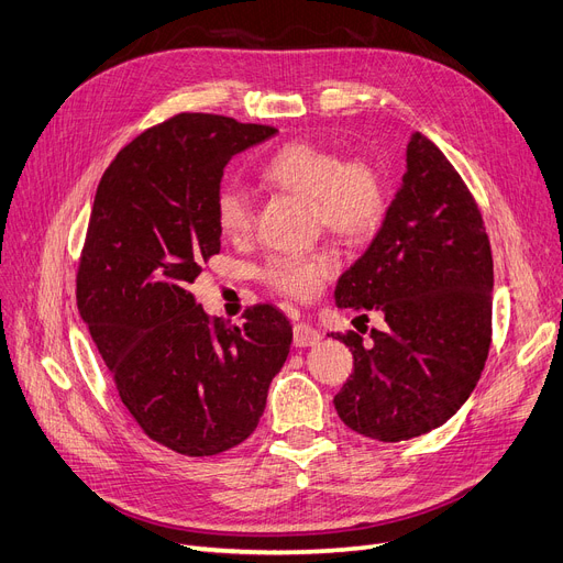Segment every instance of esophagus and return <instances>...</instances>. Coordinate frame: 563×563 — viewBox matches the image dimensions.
Wrapping results in <instances>:
<instances>
[{
    "label": "esophagus",
    "mask_w": 563,
    "mask_h": 563,
    "mask_svg": "<svg viewBox=\"0 0 563 563\" xmlns=\"http://www.w3.org/2000/svg\"><path fill=\"white\" fill-rule=\"evenodd\" d=\"M321 340V332L317 328H311L309 323H296L294 325V344L296 346H313L319 344Z\"/></svg>",
    "instance_id": "1"
}]
</instances>
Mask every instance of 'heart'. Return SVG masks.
Returning a JSON list of instances; mask_svg holds the SVG:
<instances>
[{"label": "heart", "mask_w": 563, "mask_h": 563, "mask_svg": "<svg viewBox=\"0 0 563 563\" xmlns=\"http://www.w3.org/2000/svg\"><path fill=\"white\" fill-rule=\"evenodd\" d=\"M269 189L309 198L313 217L344 240L369 238L386 217L388 187L380 168L365 156H349L309 141H294L269 154L258 168ZM214 221L223 238L242 242L254 233V198L240 185H223L214 196ZM336 273L330 250L273 256L261 267V279L284 296L309 300Z\"/></svg>", "instance_id": "1"}]
</instances>
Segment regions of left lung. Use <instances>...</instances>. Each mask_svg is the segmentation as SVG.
I'll list each match as a JSON object with an SVG mask.
<instances>
[{"label": "left lung", "mask_w": 563, "mask_h": 563, "mask_svg": "<svg viewBox=\"0 0 563 563\" xmlns=\"http://www.w3.org/2000/svg\"><path fill=\"white\" fill-rule=\"evenodd\" d=\"M492 288L476 200L445 154L416 131L384 223L334 288L336 307L386 319L369 346L355 332L334 334L353 353V374L334 395L342 422L393 443L455 416L487 360Z\"/></svg>", "instance_id": "obj_1"}]
</instances>
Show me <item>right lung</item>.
<instances>
[{
    "label": "right lung",
    "instance_id": "right-lung-1",
    "mask_svg": "<svg viewBox=\"0 0 563 563\" xmlns=\"http://www.w3.org/2000/svg\"><path fill=\"white\" fill-rule=\"evenodd\" d=\"M275 133L179 112L122 147L97 187L78 311L133 420L179 455H219L256 430L294 340L273 305L250 307L233 325L210 319L189 294L221 250L223 168Z\"/></svg>",
    "mask_w": 563,
    "mask_h": 563
}]
</instances>
